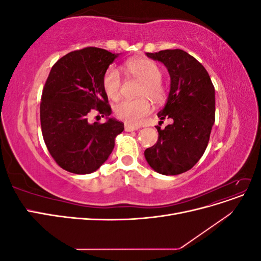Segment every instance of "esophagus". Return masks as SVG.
Returning <instances> with one entry per match:
<instances>
[{
    "label": "esophagus",
    "mask_w": 261,
    "mask_h": 261,
    "mask_svg": "<svg viewBox=\"0 0 261 261\" xmlns=\"http://www.w3.org/2000/svg\"><path fill=\"white\" fill-rule=\"evenodd\" d=\"M124 128H125V130H126V132H133V130H137V129H139L140 127H139V126H134V125H130V124L125 123Z\"/></svg>",
    "instance_id": "obj_1"
}]
</instances>
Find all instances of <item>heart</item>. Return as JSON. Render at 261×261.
I'll return each instance as SVG.
<instances>
[{"label":"heart","instance_id":"b5f03b06","mask_svg":"<svg viewBox=\"0 0 261 261\" xmlns=\"http://www.w3.org/2000/svg\"><path fill=\"white\" fill-rule=\"evenodd\" d=\"M125 66L132 75L143 81V85L138 91V96L143 97L120 101L114 107V112L118 118L126 123L138 125L143 123L146 116L151 112L152 102L149 99L151 98L155 103H161L167 97V89L160 81L162 72L155 62L141 58L128 61ZM102 86L110 99L116 100L120 98L122 80L117 68L114 66L108 67L103 74Z\"/></svg>","mask_w":261,"mask_h":261}]
</instances>
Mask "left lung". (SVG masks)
Here are the masks:
<instances>
[{
	"instance_id": "obj_1",
	"label": "left lung",
	"mask_w": 261,
	"mask_h": 261,
	"mask_svg": "<svg viewBox=\"0 0 261 261\" xmlns=\"http://www.w3.org/2000/svg\"><path fill=\"white\" fill-rule=\"evenodd\" d=\"M146 55L168 68L170 92L158 117L171 118L173 123L163 129L155 126L159 138L145 150V158L160 174L177 175L191 170L208 146L216 115L215 87L206 68L183 50Z\"/></svg>"
}]
</instances>
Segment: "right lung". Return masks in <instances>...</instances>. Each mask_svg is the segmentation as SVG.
<instances>
[{"mask_svg":"<svg viewBox=\"0 0 261 261\" xmlns=\"http://www.w3.org/2000/svg\"><path fill=\"white\" fill-rule=\"evenodd\" d=\"M118 55L90 46L69 52L51 68L40 103L42 136L55 162L67 172L97 171L124 130V124L113 117L103 124L88 122L94 108L102 117L111 114L102 80Z\"/></svg>","mask_w":261,"mask_h":261,"instance_id":"right-lung-1","label":"right lung"}]
</instances>
